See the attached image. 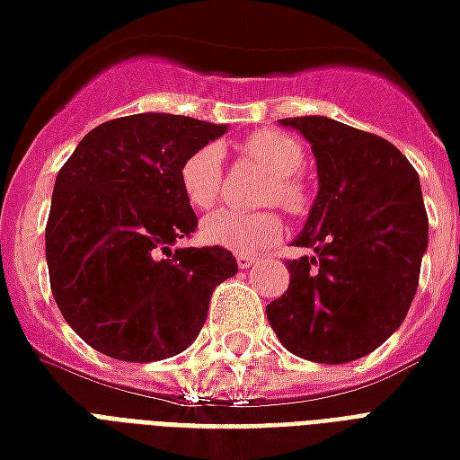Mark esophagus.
I'll return each mask as SVG.
<instances>
[{"instance_id": "34e87169", "label": "esophagus", "mask_w": 460, "mask_h": 460, "mask_svg": "<svg viewBox=\"0 0 460 460\" xmlns=\"http://www.w3.org/2000/svg\"><path fill=\"white\" fill-rule=\"evenodd\" d=\"M261 258L258 256H251V253H239L236 256V263H239V268H251V265H256Z\"/></svg>"}]
</instances>
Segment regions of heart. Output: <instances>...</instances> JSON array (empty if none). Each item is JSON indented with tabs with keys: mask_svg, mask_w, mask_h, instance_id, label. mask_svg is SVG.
I'll use <instances>...</instances> for the list:
<instances>
[{
	"mask_svg": "<svg viewBox=\"0 0 460 460\" xmlns=\"http://www.w3.org/2000/svg\"><path fill=\"white\" fill-rule=\"evenodd\" d=\"M243 153L270 172L263 187V204H278L285 212L299 214L307 207V185L299 170L307 161V151L299 138L278 128H261L246 136ZM224 155L217 144H207L190 153L180 168V185L185 199L195 209H209L221 192ZM282 236V221L275 212H236L219 209L202 221V239L212 246L234 253H256L273 246Z\"/></svg>",
	"mask_w": 460,
	"mask_h": 460,
	"instance_id": "heart-1",
	"label": "heart"
}]
</instances>
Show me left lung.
<instances>
[{"mask_svg": "<svg viewBox=\"0 0 460 460\" xmlns=\"http://www.w3.org/2000/svg\"><path fill=\"white\" fill-rule=\"evenodd\" d=\"M312 144L319 192L288 261L290 285L265 314L280 343L349 363L400 329L420 285L429 219L417 170L390 141L326 117L280 119Z\"/></svg>", "mask_w": 460, "mask_h": 460, "instance_id": "left-lung-1", "label": "left lung"}]
</instances>
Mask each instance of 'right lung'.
Returning a JSON list of instances; mask_svg holds the SVG:
<instances>
[{
    "mask_svg": "<svg viewBox=\"0 0 460 460\" xmlns=\"http://www.w3.org/2000/svg\"><path fill=\"white\" fill-rule=\"evenodd\" d=\"M226 134L178 114L92 128L60 168L46 224L50 292L84 343L148 363L195 341L214 288L239 273L231 251L175 248L197 229L180 185L190 153Z\"/></svg>",
    "mask_w": 460,
    "mask_h": 460,
    "instance_id": "obj_1",
    "label": "right lung"
}]
</instances>
